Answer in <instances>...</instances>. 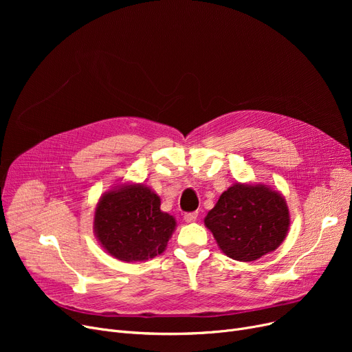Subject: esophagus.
Returning <instances> with one entry per match:
<instances>
[{"label": "esophagus", "instance_id": "1", "mask_svg": "<svg viewBox=\"0 0 352 352\" xmlns=\"http://www.w3.org/2000/svg\"><path fill=\"white\" fill-rule=\"evenodd\" d=\"M198 218V212H187L184 215V219H186V223H195Z\"/></svg>", "mask_w": 352, "mask_h": 352}]
</instances>
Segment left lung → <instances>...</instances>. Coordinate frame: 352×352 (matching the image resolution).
<instances>
[{
    "mask_svg": "<svg viewBox=\"0 0 352 352\" xmlns=\"http://www.w3.org/2000/svg\"><path fill=\"white\" fill-rule=\"evenodd\" d=\"M227 256L251 263L281 245L289 228L284 195L267 184L235 182L204 218Z\"/></svg>",
    "mask_w": 352,
    "mask_h": 352,
    "instance_id": "1",
    "label": "left lung"
}]
</instances>
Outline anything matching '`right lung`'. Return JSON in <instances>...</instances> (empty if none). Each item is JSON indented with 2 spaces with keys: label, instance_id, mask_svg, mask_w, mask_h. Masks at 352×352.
<instances>
[{
  "label": "right lung",
  "instance_id": "obj_1",
  "mask_svg": "<svg viewBox=\"0 0 352 352\" xmlns=\"http://www.w3.org/2000/svg\"><path fill=\"white\" fill-rule=\"evenodd\" d=\"M160 206V197L144 184H117L97 202V241L107 254L124 263L146 261L162 254L177 221Z\"/></svg>",
  "mask_w": 352,
  "mask_h": 352
}]
</instances>
